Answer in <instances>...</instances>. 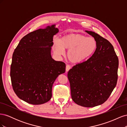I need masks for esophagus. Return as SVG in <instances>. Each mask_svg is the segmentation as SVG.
<instances>
[{
    "label": "esophagus",
    "instance_id": "esophagus-1",
    "mask_svg": "<svg viewBox=\"0 0 127 127\" xmlns=\"http://www.w3.org/2000/svg\"><path fill=\"white\" fill-rule=\"evenodd\" d=\"M70 68H71V67L69 66V65H68V64L66 65V71H68L70 69Z\"/></svg>",
    "mask_w": 127,
    "mask_h": 127
}]
</instances>
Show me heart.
<instances>
[{
    "instance_id": "1",
    "label": "heart",
    "mask_w": 127,
    "mask_h": 127,
    "mask_svg": "<svg viewBox=\"0 0 127 127\" xmlns=\"http://www.w3.org/2000/svg\"><path fill=\"white\" fill-rule=\"evenodd\" d=\"M97 48L94 38L79 33L68 34L55 41L53 49L57 55L64 56L65 49L69 50L68 58L71 63L80 64L94 54Z\"/></svg>"
}]
</instances>
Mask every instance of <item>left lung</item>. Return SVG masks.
<instances>
[{"label":"left lung","instance_id":"1","mask_svg":"<svg viewBox=\"0 0 127 127\" xmlns=\"http://www.w3.org/2000/svg\"><path fill=\"white\" fill-rule=\"evenodd\" d=\"M85 32L96 41V50L90 59L70 69L68 78L73 101L91 107L104 103L116 87L119 60L108 40L94 32Z\"/></svg>","mask_w":127,"mask_h":127}]
</instances>
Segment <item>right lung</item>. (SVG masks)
Returning a JSON list of instances; mask_svg holds the SVG:
<instances>
[{
    "instance_id": "1",
    "label": "right lung",
    "mask_w": 127,
    "mask_h": 127,
    "mask_svg": "<svg viewBox=\"0 0 127 127\" xmlns=\"http://www.w3.org/2000/svg\"><path fill=\"white\" fill-rule=\"evenodd\" d=\"M58 32L55 24L34 31L15 49L10 75L14 91L22 100L39 105L51 98L53 83L66 70L65 64L51 54L53 36Z\"/></svg>"
}]
</instances>
